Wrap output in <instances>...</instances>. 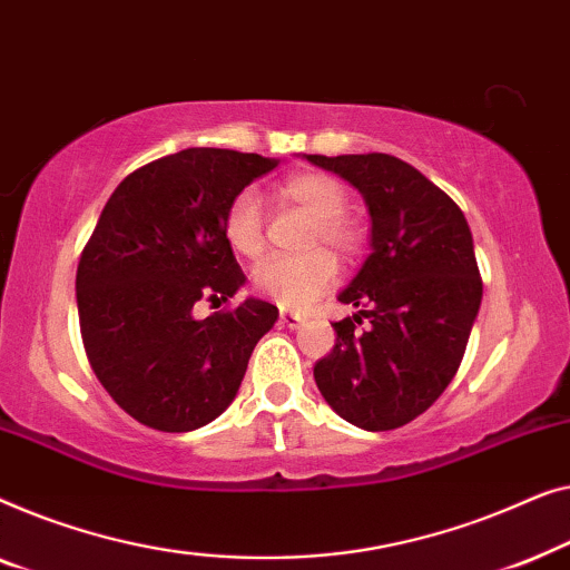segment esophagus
<instances>
[{
	"label": "esophagus",
	"instance_id": "obj_1",
	"mask_svg": "<svg viewBox=\"0 0 570 570\" xmlns=\"http://www.w3.org/2000/svg\"><path fill=\"white\" fill-rule=\"evenodd\" d=\"M304 315H299V312H282V315H278V323H282L284 327H299V325H304Z\"/></svg>",
	"mask_w": 570,
	"mask_h": 570
}]
</instances>
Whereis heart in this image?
I'll return each instance as SVG.
<instances>
[{
	"label": "heart",
	"mask_w": 570,
	"mask_h": 570,
	"mask_svg": "<svg viewBox=\"0 0 570 570\" xmlns=\"http://www.w3.org/2000/svg\"><path fill=\"white\" fill-rule=\"evenodd\" d=\"M282 194L315 216L312 237L323 239L343 255H354L362 247V229L346 214V190L325 173H302L288 178ZM222 232L227 245L243 258H255L263 250V204L255 188H243L224 208ZM338 276L335 258L327 250L304 255H274L258 263L253 284L263 296L282 307H307L325 294Z\"/></svg>",
	"instance_id": "b5f03b06"
}]
</instances>
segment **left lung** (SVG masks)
Segmentation results:
<instances>
[{
	"label": "left lung",
	"mask_w": 570,
	"mask_h": 570,
	"mask_svg": "<svg viewBox=\"0 0 570 570\" xmlns=\"http://www.w3.org/2000/svg\"><path fill=\"white\" fill-rule=\"evenodd\" d=\"M307 163L348 180L372 216V253L338 294L358 312L333 323L338 338L315 364V382L354 426L400 429L436 403L468 348L483 299L468 219L392 155H307Z\"/></svg>",
	"instance_id": "obj_1"
}]
</instances>
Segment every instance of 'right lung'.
I'll use <instances>...</instances> for the list:
<instances>
[{
    "instance_id": "obj_1",
    "label": "right lung",
    "mask_w": 570,
    "mask_h": 570,
    "mask_svg": "<svg viewBox=\"0 0 570 570\" xmlns=\"http://www.w3.org/2000/svg\"><path fill=\"white\" fill-rule=\"evenodd\" d=\"M276 159L190 147L118 183L77 266L79 331L108 395L144 426L180 434L235 400L278 307L245 299L198 320L245 284L222 232L224 208Z\"/></svg>"
}]
</instances>
